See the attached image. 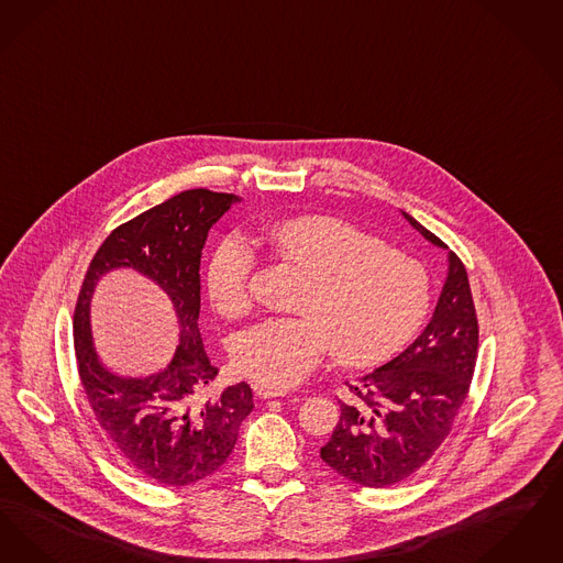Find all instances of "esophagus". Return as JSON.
I'll use <instances>...</instances> for the list:
<instances>
[{"instance_id":"1","label":"esophagus","mask_w":563,"mask_h":563,"mask_svg":"<svg viewBox=\"0 0 563 563\" xmlns=\"http://www.w3.org/2000/svg\"><path fill=\"white\" fill-rule=\"evenodd\" d=\"M288 389L286 387H273V385H261V387H256V395L258 397H263V399H271V397H284V395H288Z\"/></svg>"}]
</instances>
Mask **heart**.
I'll list each match as a JSON object with an SVG mask.
<instances>
[{
    "mask_svg": "<svg viewBox=\"0 0 563 563\" xmlns=\"http://www.w3.org/2000/svg\"><path fill=\"white\" fill-rule=\"evenodd\" d=\"M273 254L311 277L298 311L265 319L233 346L238 369L265 385L290 387L332 351L344 366H372L412 339L429 311L424 269L408 254L351 222L307 214L261 231ZM254 250L242 235L222 238L208 265V292L224 318L247 313Z\"/></svg>",
    "mask_w": 563,
    "mask_h": 563,
    "instance_id": "heart-1",
    "label": "heart"
}]
</instances>
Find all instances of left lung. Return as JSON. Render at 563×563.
<instances>
[{
	"instance_id": "obj_1",
	"label": "left lung",
	"mask_w": 563,
	"mask_h": 563,
	"mask_svg": "<svg viewBox=\"0 0 563 563\" xmlns=\"http://www.w3.org/2000/svg\"><path fill=\"white\" fill-rule=\"evenodd\" d=\"M401 214L427 242L448 250L418 220ZM477 343L465 265L448 250V275L433 318L406 351L349 385L353 401H341V418L319 452L321 461L366 488L410 477L448 438L465 404Z\"/></svg>"
}]
</instances>
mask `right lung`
Listing matches in <instances>:
<instances>
[{
    "label": "right lung",
    "mask_w": 563,
    "mask_h": 563,
    "mask_svg": "<svg viewBox=\"0 0 563 563\" xmlns=\"http://www.w3.org/2000/svg\"><path fill=\"white\" fill-rule=\"evenodd\" d=\"M242 197L191 189L120 224L98 247L75 305L77 369L100 429L123 459L162 486H191L219 471L252 412L245 383L206 397L217 378L199 334V263L212 224ZM145 274L169 296L179 321L172 364L147 377H123L100 360L89 307L97 282L111 269Z\"/></svg>",
    "instance_id": "right-lung-1"
}]
</instances>
